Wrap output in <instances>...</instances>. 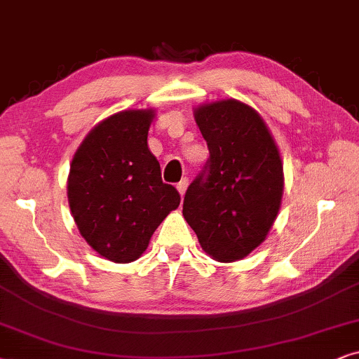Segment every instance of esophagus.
<instances>
[{"label":"esophagus","instance_id":"esophagus-1","mask_svg":"<svg viewBox=\"0 0 359 359\" xmlns=\"http://www.w3.org/2000/svg\"><path fill=\"white\" fill-rule=\"evenodd\" d=\"M187 187H189V179H182L179 184H177V190H179V194L182 195V197L185 195V190H187Z\"/></svg>","mask_w":359,"mask_h":359}]
</instances>
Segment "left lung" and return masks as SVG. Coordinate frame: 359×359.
Returning a JSON list of instances; mask_svg holds the SVG:
<instances>
[{"mask_svg": "<svg viewBox=\"0 0 359 359\" xmlns=\"http://www.w3.org/2000/svg\"><path fill=\"white\" fill-rule=\"evenodd\" d=\"M195 119L210 157L184 197V218L200 246L222 262L264 241L280 207L283 161L266 123L236 100L203 104Z\"/></svg>", "mask_w": 359, "mask_h": 359, "instance_id": "8db88e82", "label": "left lung"}]
</instances>
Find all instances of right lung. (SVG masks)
<instances>
[{
  "label": "right lung",
  "instance_id": "1",
  "mask_svg": "<svg viewBox=\"0 0 359 359\" xmlns=\"http://www.w3.org/2000/svg\"><path fill=\"white\" fill-rule=\"evenodd\" d=\"M152 118V109L107 118L88 133L70 164L67 189L80 235L100 256L121 264L146 251L156 228L180 203L147 147Z\"/></svg>",
  "mask_w": 359,
  "mask_h": 359
}]
</instances>
